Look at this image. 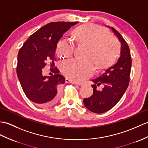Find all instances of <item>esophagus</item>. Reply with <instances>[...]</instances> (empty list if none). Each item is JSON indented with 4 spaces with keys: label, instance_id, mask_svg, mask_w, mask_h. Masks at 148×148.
Masks as SVG:
<instances>
[{
    "label": "esophagus",
    "instance_id": "1",
    "mask_svg": "<svg viewBox=\"0 0 148 148\" xmlns=\"http://www.w3.org/2000/svg\"><path fill=\"white\" fill-rule=\"evenodd\" d=\"M66 82H70V83H73V84H76V85H79V86H81V84H79L78 82H75V81H72V80H70V79H66Z\"/></svg>",
    "mask_w": 148,
    "mask_h": 148
}]
</instances>
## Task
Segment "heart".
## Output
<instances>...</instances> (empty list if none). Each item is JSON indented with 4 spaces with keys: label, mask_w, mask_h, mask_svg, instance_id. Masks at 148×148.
<instances>
[{
    "label": "heart",
    "mask_w": 148,
    "mask_h": 148,
    "mask_svg": "<svg viewBox=\"0 0 148 148\" xmlns=\"http://www.w3.org/2000/svg\"><path fill=\"white\" fill-rule=\"evenodd\" d=\"M69 35L77 46L88 50L87 59L93 62L98 71H104L112 67L119 56V42L104 27L95 24H83L72 29ZM73 50L71 45L61 41L57 45L56 53L60 57L69 58ZM60 69L67 77L76 82L84 81L95 73L94 65L90 60L86 62L69 60L62 64Z\"/></svg>",
    "instance_id": "b5f03b06"
}]
</instances>
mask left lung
Wrapping results in <instances>:
<instances>
[{"mask_svg":"<svg viewBox=\"0 0 148 148\" xmlns=\"http://www.w3.org/2000/svg\"><path fill=\"white\" fill-rule=\"evenodd\" d=\"M121 42V57L114 66L109 68L105 73L97 79L92 80L95 84L93 93L90 98H84L83 102L86 107L93 113H101L112 108L121 99L127 88L129 81L132 59L129 47L114 27H110ZM104 86L101 91L96 90L97 86Z\"/></svg>","mask_w":148,"mask_h":148,"instance_id":"8db88e82","label":"left lung"}]
</instances>
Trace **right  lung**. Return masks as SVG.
<instances>
[{
  "label": "right lung",
  "instance_id": "right-lung-1",
  "mask_svg": "<svg viewBox=\"0 0 148 148\" xmlns=\"http://www.w3.org/2000/svg\"><path fill=\"white\" fill-rule=\"evenodd\" d=\"M77 22H52L41 27L31 35L18 55L16 72L26 97L37 105L50 106L58 101L60 86L65 78L56 67L50 70L52 76H44L43 69L50 62L54 65L55 51L63 34Z\"/></svg>",
  "mask_w": 148,
  "mask_h": 148
}]
</instances>
